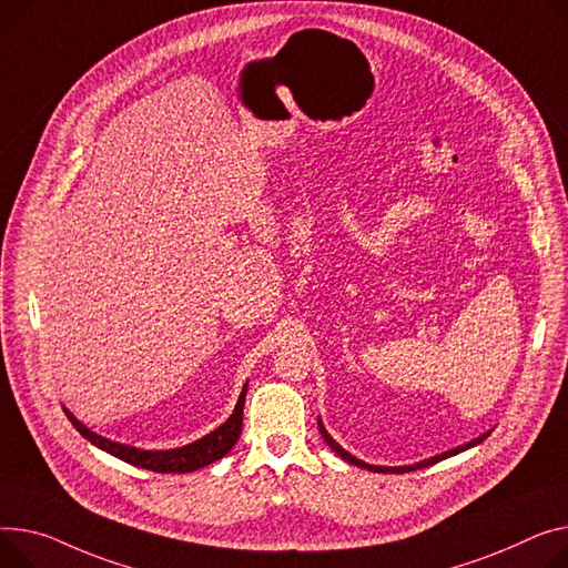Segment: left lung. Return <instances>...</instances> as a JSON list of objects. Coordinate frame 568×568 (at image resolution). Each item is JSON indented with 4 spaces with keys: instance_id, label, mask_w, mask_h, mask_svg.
Returning <instances> with one entry per match:
<instances>
[{
    "instance_id": "8db88e82",
    "label": "left lung",
    "mask_w": 568,
    "mask_h": 568,
    "mask_svg": "<svg viewBox=\"0 0 568 568\" xmlns=\"http://www.w3.org/2000/svg\"><path fill=\"white\" fill-rule=\"evenodd\" d=\"M317 427H320V432H322V436H324L326 445L335 452L337 457H343L347 464L358 466V468H365V470H372V473H408V470L427 468V466H434V464H438V462H443V459H447V457H455V455H459V452H464V449H470V447L479 445V443L490 434V432H484V434H479L477 438H473V440H468V443H464V445H457V447H452V449H447V452H440V455H436V457L423 459V462H418V464H410V466H374V464H365V462L356 459L354 455H349V452H347L343 445L335 443V440H333V436L326 432V427L322 425V420H320V418H317Z\"/></svg>"
}]
</instances>
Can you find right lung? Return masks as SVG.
Listing matches in <instances>:
<instances>
[{"label":"right lung","instance_id":"add662e5","mask_svg":"<svg viewBox=\"0 0 568 568\" xmlns=\"http://www.w3.org/2000/svg\"><path fill=\"white\" fill-rule=\"evenodd\" d=\"M246 388L248 382L244 384L240 399L231 413V418L225 420L221 427H216L214 432L205 434L203 438L182 445V447H173V449H141L134 445H125L119 440L104 438L100 434H95L93 429H89L82 420L74 418V415L63 406L68 420L72 423V427L78 429L89 443H93L95 447L104 449L106 455L116 457L125 464H132L136 468H145L153 473H194L199 468L210 466L212 462H219L221 457L229 455L233 449V445L237 443L240 434H242V415H244V399H246Z\"/></svg>","mask_w":568,"mask_h":568}]
</instances>
